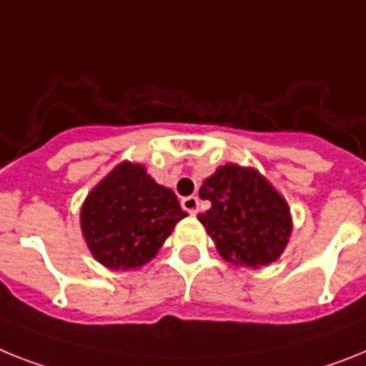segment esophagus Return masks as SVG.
Segmentation results:
<instances>
[{
    "label": "esophagus",
    "mask_w": 366,
    "mask_h": 366,
    "mask_svg": "<svg viewBox=\"0 0 366 366\" xmlns=\"http://www.w3.org/2000/svg\"><path fill=\"white\" fill-rule=\"evenodd\" d=\"M180 204H182L184 210L189 212V214H197L199 212V197H195V195L184 197L182 201H180Z\"/></svg>",
    "instance_id": "34e87169"
}]
</instances>
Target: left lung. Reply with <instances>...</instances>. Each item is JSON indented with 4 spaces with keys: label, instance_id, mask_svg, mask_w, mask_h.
I'll return each mask as SVG.
<instances>
[{
    "label": "left lung",
    "instance_id": "1",
    "mask_svg": "<svg viewBox=\"0 0 366 366\" xmlns=\"http://www.w3.org/2000/svg\"><path fill=\"white\" fill-rule=\"evenodd\" d=\"M199 195L212 202L197 217L223 259L260 268L281 257L292 232L290 208L257 169L223 165L204 180Z\"/></svg>",
    "mask_w": 366,
    "mask_h": 366
}]
</instances>
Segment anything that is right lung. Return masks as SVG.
<instances>
[{
	"label": "right lung",
	"instance_id": "add662e5",
	"mask_svg": "<svg viewBox=\"0 0 366 366\" xmlns=\"http://www.w3.org/2000/svg\"><path fill=\"white\" fill-rule=\"evenodd\" d=\"M188 214L141 164L122 162L85 199L79 221L89 251L109 269L141 268Z\"/></svg>",
	"mask_w": 366,
	"mask_h": 366
}]
</instances>
